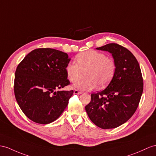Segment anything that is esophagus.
Here are the masks:
<instances>
[{"mask_svg": "<svg viewBox=\"0 0 156 156\" xmlns=\"http://www.w3.org/2000/svg\"><path fill=\"white\" fill-rule=\"evenodd\" d=\"M74 94H82V92L75 89V90H74Z\"/></svg>", "mask_w": 156, "mask_h": 156, "instance_id": "obj_1", "label": "esophagus"}]
</instances>
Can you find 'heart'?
<instances>
[{
	"instance_id": "1",
	"label": "heart",
	"mask_w": 156,
	"mask_h": 156,
	"mask_svg": "<svg viewBox=\"0 0 156 156\" xmlns=\"http://www.w3.org/2000/svg\"><path fill=\"white\" fill-rule=\"evenodd\" d=\"M76 62L67 64L66 71L69 80L75 83L85 72L86 78L76 82L75 89L80 90H90L98 85L102 87L107 85L112 79L116 70V65L111 58L103 53L89 50L81 53L76 57Z\"/></svg>"
}]
</instances>
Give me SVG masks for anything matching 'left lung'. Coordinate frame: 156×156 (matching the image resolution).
<instances>
[{"mask_svg":"<svg viewBox=\"0 0 156 156\" xmlns=\"http://www.w3.org/2000/svg\"><path fill=\"white\" fill-rule=\"evenodd\" d=\"M96 49L111 53L116 70L107 88L91 94L85 110L98 127L115 128L127 122L138 107L144 87L142 72L134 55L122 45L108 44Z\"/></svg>","mask_w":156,"mask_h":156,"instance_id":"left-lung-1","label":"left lung"}]
</instances>
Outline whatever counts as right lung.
I'll list each match as a JSON object with an SVG mask.
<instances>
[{
	"label": "right lung",
	"instance_id": "1",
	"mask_svg": "<svg viewBox=\"0 0 156 156\" xmlns=\"http://www.w3.org/2000/svg\"><path fill=\"white\" fill-rule=\"evenodd\" d=\"M71 59L63 51L39 48L30 52L18 66L14 94L29 119L47 124L62 115L73 90H58L70 83L66 68Z\"/></svg>",
	"mask_w": 156,
	"mask_h": 156
}]
</instances>
